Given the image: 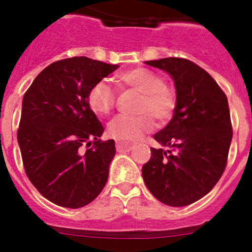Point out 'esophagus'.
I'll list each match as a JSON object with an SVG mask.
<instances>
[{"instance_id": "1", "label": "esophagus", "mask_w": 252, "mask_h": 252, "mask_svg": "<svg viewBox=\"0 0 252 252\" xmlns=\"http://www.w3.org/2000/svg\"><path fill=\"white\" fill-rule=\"evenodd\" d=\"M116 149L119 153H124V151H130L132 149V144L130 142H124V141H117L116 142Z\"/></svg>"}]
</instances>
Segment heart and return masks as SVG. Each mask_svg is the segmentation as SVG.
<instances>
[{"instance_id":"obj_1","label":"heart","mask_w":252,"mask_h":252,"mask_svg":"<svg viewBox=\"0 0 252 252\" xmlns=\"http://www.w3.org/2000/svg\"><path fill=\"white\" fill-rule=\"evenodd\" d=\"M119 82L124 87L142 93L137 107V111L142 113L139 116H116L107 126V132L111 137L124 142L136 141L141 139L144 133L153 130L154 122L151 114L160 122L168 121L173 117L177 108V94L165 86V79L159 73L140 66L121 73ZM87 103L97 115H108L115 108V91L106 81L97 82L88 92Z\"/></svg>"}]
</instances>
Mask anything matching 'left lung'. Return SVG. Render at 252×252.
Returning a JSON list of instances; mask_svg holds the SVG:
<instances>
[{
    "label": "left lung",
    "mask_w": 252,
    "mask_h": 252,
    "mask_svg": "<svg viewBox=\"0 0 252 252\" xmlns=\"http://www.w3.org/2000/svg\"><path fill=\"white\" fill-rule=\"evenodd\" d=\"M146 64L173 77L177 108L154 139L169 150L151 148L142 178L161 203L184 207L212 190L228 159L232 124L227 97L208 73L184 58H164Z\"/></svg>",
    "instance_id": "1"
}]
</instances>
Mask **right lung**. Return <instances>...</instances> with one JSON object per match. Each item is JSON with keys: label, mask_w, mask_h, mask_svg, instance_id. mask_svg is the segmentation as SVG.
<instances>
[{"label": "right lung", "mask_w": 252, "mask_h": 252, "mask_svg": "<svg viewBox=\"0 0 252 252\" xmlns=\"http://www.w3.org/2000/svg\"><path fill=\"white\" fill-rule=\"evenodd\" d=\"M87 57L51 63L22 99L17 141L32 186L60 207L81 208L94 201L108 179L115 141L87 103L90 90L117 69Z\"/></svg>", "instance_id": "right-lung-1"}]
</instances>
